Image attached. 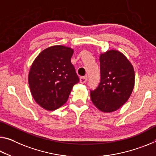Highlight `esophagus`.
Wrapping results in <instances>:
<instances>
[{
    "label": "esophagus",
    "instance_id": "1",
    "mask_svg": "<svg viewBox=\"0 0 156 156\" xmlns=\"http://www.w3.org/2000/svg\"><path fill=\"white\" fill-rule=\"evenodd\" d=\"M87 80V76H83V77L80 78V83H85Z\"/></svg>",
    "mask_w": 156,
    "mask_h": 156
}]
</instances>
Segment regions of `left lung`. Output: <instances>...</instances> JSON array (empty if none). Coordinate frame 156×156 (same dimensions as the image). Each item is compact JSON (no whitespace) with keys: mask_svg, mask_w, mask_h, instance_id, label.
I'll return each mask as SVG.
<instances>
[{"mask_svg":"<svg viewBox=\"0 0 156 156\" xmlns=\"http://www.w3.org/2000/svg\"><path fill=\"white\" fill-rule=\"evenodd\" d=\"M101 82L91 91L93 104L103 112H112L130 98L135 85L132 64L122 53L108 50L100 54Z\"/></svg>","mask_w":156,"mask_h":156,"instance_id":"left-lung-1","label":"left lung"}]
</instances>
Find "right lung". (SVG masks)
<instances>
[{"instance_id": "obj_1", "label": "right lung", "mask_w": 156, "mask_h": 156, "mask_svg": "<svg viewBox=\"0 0 156 156\" xmlns=\"http://www.w3.org/2000/svg\"><path fill=\"white\" fill-rule=\"evenodd\" d=\"M73 49L56 45L48 47L34 59L28 73L31 94L46 110H55L67 101L79 78L71 62Z\"/></svg>"}]
</instances>
